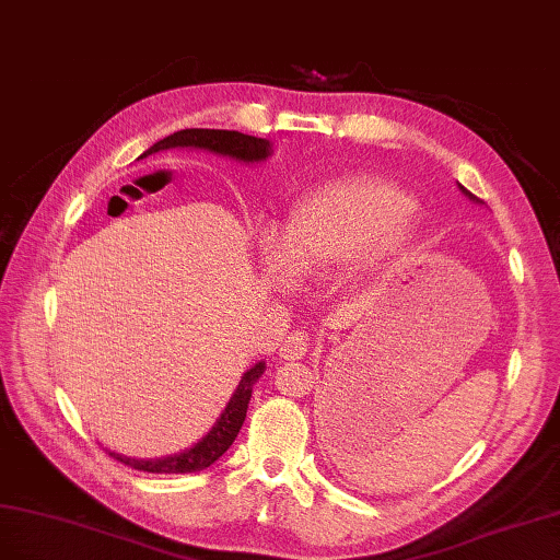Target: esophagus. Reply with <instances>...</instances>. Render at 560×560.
I'll use <instances>...</instances> for the list:
<instances>
[{
	"label": "esophagus",
	"instance_id": "1",
	"mask_svg": "<svg viewBox=\"0 0 560 560\" xmlns=\"http://www.w3.org/2000/svg\"><path fill=\"white\" fill-rule=\"evenodd\" d=\"M307 335L305 332H291L289 338L283 340L281 349H279V357L285 361H298L307 354Z\"/></svg>",
	"mask_w": 560,
	"mask_h": 560
}]
</instances>
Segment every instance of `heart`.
I'll list each match as a JSON object with an SVG mask.
<instances>
[{
  "label": "heart",
  "mask_w": 560,
  "mask_h": 560,
  "mask_svg": "<svg viewBox=\"0 0 560 560\" xmlns=\"http://www.w3.org/2000/svg\"><path fill=\"white\" fill-rule=\"evenodd\" d=\"M415 201L404 187L382 178H349L322 187L298 201L279 242L262 250L275 281L293 275L316 277L351 258L394 253L408 238V215Z\"/></svg>",
  "instance_id": "obj_1"
}]
</instances>
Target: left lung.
Here are the masks:
<instances>
[{"mask_svg":"<svg viewBox=\"0 0 560 560\" xmlns=\"http://www.w3.org/2000/svg\"><path fill=\"white\" fill-rule=\"evenodd\" d=\"M459 189H462V191H465V195H467V197H469V199H471V201H476V203H483V201H481V199H478V197H474V195H471V191H469V189H465V187H462V185H459Z\"/></svg>","mask_w":560,"mask_h":560,"instance_id":"left-lung-1","label":"left lung"}]
</instances>
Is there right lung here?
Listing matches in <instances>:
<instances>
[{
	"label": "right lung",
	"instance_id": "add662e5",
	"mask_svg": "<svg viewBox=\"0 0 560 560\" xmlns=\"http://www.w3.org/2000/svg\"><path fill=\"white\" fill-rule=\"evenodd\" d=\"M173 148L206 150V152L236 159V162H244V164L265 162V159L271 154V145L265 138H255L238 131H222V129H183L178 133L166 136L164 140L154 142V145L148 152H142L140 156H148L159 150H173ZM265 369H267L265 361H260L255 363L250 371L244 373L236 392L230 398L228 408L222 410L213 429L201 441L191 445V448L168 457H159V459H136L119 453H109V455L119 459L126 467L148 471V474H191V471H201L206 467H211L213 462L234 443L238 429H242L246 420L253 385L265 373Z\"/></svg>",
	"mask_w": 560,
	"mask_h": 560
}]
</instances>
